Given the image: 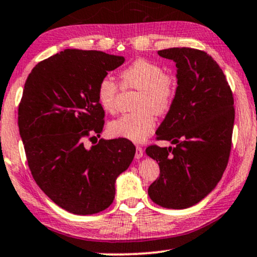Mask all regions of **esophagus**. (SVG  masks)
Here are the masks:
<instances>
[{
    "label": "esophagus",
    "mask_w": 257,
    "mask_h": 257,
    "mask_svg": "<svg viewBox=\"0 0 257 257\" xmlns=\"http://www.w3.org/2000/svg\"><path fill=\"white\" fill-rule=\"evenodd\" d=\"M144 157V149H142L140 146H136V153H135V158L140 159Z\"/></svg>",
    "instance_id": "esophagus-1"
}]
</instances>
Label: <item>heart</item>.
I'll return each mask as SVG.
<instances>
[{
	"label": "heart",
	"instance_id": "b5f03b06",
	"mask_svg": "<svg viewBox=\"0 0 257 257\" xmlns=\"http://www.w3.org/2000/svg\"><path fill=\"white\" fill-rule=\"evenodd\" d=\"M123 89L139 90L134 108L109 124V133L115 138L141 142L154 131L155 116L170 111L177 96V80L165 72L160 65L146 59H136L119 73ZM118 85L110 77L99 80L97 99L106 112L116 111Z\"/></svg>",
	"mask_w": 257,
	"mask_h": 257
}]
</instances>
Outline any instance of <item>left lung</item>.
Listing matches in <instances>:
<instances>
[{
	"instance_id": "obj_1",
	"label": "left lung",
	"mask_w": 257,
	"mask_h": 257,
	"mask_svg": "<svg viewBox=\"0 0 257 257\" xmlns=\"http://www.w3.org/2000/svg\"><path fill=\"white\" fill-rule=\"evenodd\" d=\"M158 53L177 65V96L157 131L158 140L174 147L146 148L160 167L148 194L162 207L186 209L222 179L231 151L233 97L222 69L206 52L175 47Z\"/></svg>"
}]
</instances>
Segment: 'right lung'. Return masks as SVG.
<instances>
[{"instance_id":"1","label":"right lung","mask_w":257,"mask_h":257,"mask_svg":"<svg viewBox=\"0 0 257 257\" xmlns=\"http://www.w3.org/2000/svg\"><path fill=\"white\" fill-rule=\"evenodd\" d=\"M124 58L100 51L65 50L29 73L19 105V131L35 183L61 209L93 215L108 209L115 181L132 164L129 140L99 138L104 110L97 99L99 80Z\"/></svg>"}]
</instances>
